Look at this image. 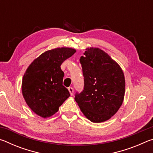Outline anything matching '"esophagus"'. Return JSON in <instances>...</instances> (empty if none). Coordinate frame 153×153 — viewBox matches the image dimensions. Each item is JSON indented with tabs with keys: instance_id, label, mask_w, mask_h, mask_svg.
Wrapping results in <instances>:
<instances>
[{
	"instance_id": "34e87169",
	"label": "esophagus",
	"mask_w": 153,
	"mask_h": 153,
	"mask_svg": "<svg viewBox=\"0 0 153 153\" xmlns=\"http://www.w3.org/2000/svg\"><path fill=\"white\" fill-rule=\"evenodd\" d=\"M68 90H69V93H70V94L71 96H73L74 95V88H72V87L68 88Z\"/></svg>"
}]
</instances>
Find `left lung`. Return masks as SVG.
<instances>
[{"label":"left lung","mask_w":153,"mask_h":153,"mask_svg":"<svg viewBox=\"0 0 153 153\" xmlns=\"http://www.w3.org/2000/svg\"><path fill=\"white\" fill-rule=\"evenodd\" d=\"M79 59L84 88L75 100L83 114L94 123L109 120L122 105L126 82L123 70L104 51L87 48Z\"/></svg>","instance_id":"left-lung-1"}]
</instances>
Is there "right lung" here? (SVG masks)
<instances>
[{
  "label": "right lung",
  "mask_w": 153,
  "mask_h": 153,
  "mask_svg": "<svg viewBox=\"0 0 153 153\" xmlns=\"http://www.w3.org/2000/svg\"><path fill=\"white\" fill-rule=\"evenodd\" d=\"M76 49L61 47L45 52L35 59L25 71L22 90L32 111L43 118L57 112L70 96L63 86L64 77L61 65L76 53Z\"/></svg>",
  "instance_id": "1"
}]
</instances>
